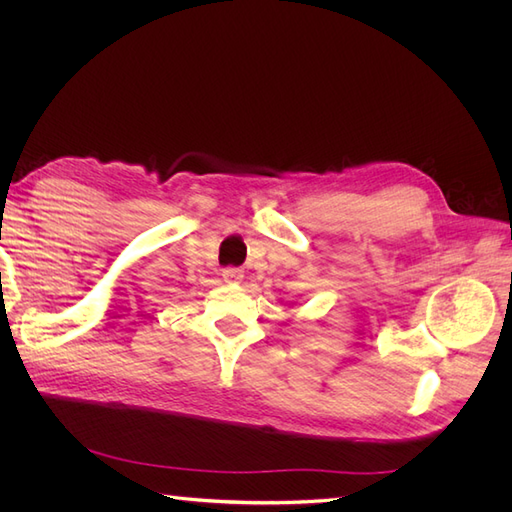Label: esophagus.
Returning a JSON list of instances; mask_svg holds the SVG:
<instances>
[{"mask_svg":"<svg viewBox=\"0 0 512 512\" xmlns=\"http://www.w3.org/2000/svg\"><path fill=\"white\" fill-rule=\"evenodd\" d=\"M222 277H224V282H228V284H239L243 280V269H239V267H224L222 269Z\"/></svg>","mask_w":512,"mask_h":512,"instance_id":"esophagus-1","label":"esophagus"}]
</instances>
